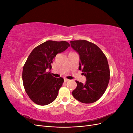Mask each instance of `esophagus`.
Segmentation results:
<instances>
[{
    "label": "esophagus",
    "instance_id": "34e87169",
    "mask_svg": "<svg viewBox=\"0 0 133 133\" xmlns=\"http://www.w3.org/2000/svg\"><path fill=\"white\" fill-rule=\"evenodd\" d=\"M64 82H68V81H69V80L66 79V78H64Z\"/></svg>",
    "mask_w": 133,
    "mask_h": 133
}]
</instances>
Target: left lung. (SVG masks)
<instances>
[{"instance_id": "obj_1", "label": "left lung", "mask_w": 133, "mask_h": 133, "mask_svg": "<svg viewBox=\"0 0 133 133\" xmlns=\"http://www.w3.org/2000/svg\"><path fill=\"white\" fill-rule=\"evenodd\" d=\"M70 45L78 53L79 69L86 77L85 83L75 81L77 86L72 94L80 102L85 104L97 101L103 95L110 79L108 60L95 44L85 40L71 41Z\"/></svg>"}]
</instances>
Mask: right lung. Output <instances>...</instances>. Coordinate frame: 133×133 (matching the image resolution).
I'll return each mask as SVG.
<instances>
[{
    "label": "right lung",
    "mask_w": 133,
    "mask_h": 133,
    "mask_svg": "<svg viewBox=\"0 0 133 133\" xmlns=\"http://www.w3.org/2000/svg\"><path fill=\"white\" fill-rule=\"evenodd\" d=\"M70 44L65 41H48L35 48L23 66L24 87L30 99L35 104L46 105L57 98L64 79L50 74L51 64L57 54L65 50Z\"/></svg>",
    "instance_id": "1"
}]
</instances>
